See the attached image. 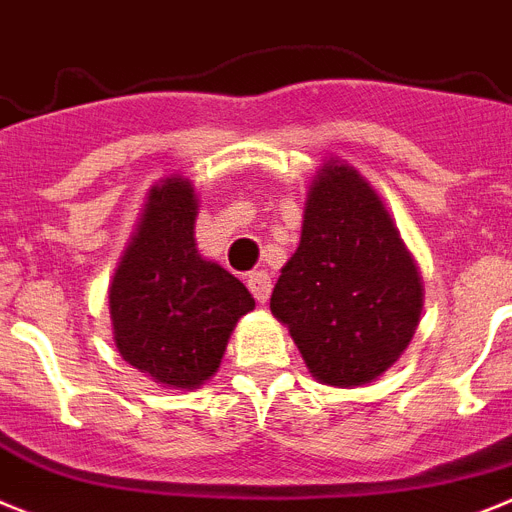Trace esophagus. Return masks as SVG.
Masks as SVG:
<instances>
[{"label": "esophagus", "mask_w": 512, "mask_h": 512, "mask_svg": "<svg viewBox=\"0 0 512 512\" xmlns=\"http://www.w3.org/2000/svg\"><path fill=\"white\" fill-rule=\"evenodd\" d=\"M246 285L248 290H251V295L259 303H266L269 300V295H272V277L266 272H251L246 277Z\"/></svg>", "instance_id": "esophagus-1"}]
</instances>
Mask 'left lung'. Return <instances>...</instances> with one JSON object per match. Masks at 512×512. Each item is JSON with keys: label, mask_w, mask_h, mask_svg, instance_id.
I'll use <instances>...</instances> for the list:
<instances>
[{"label": "left lung", "mask_w": 512, "mask_h": 512, "mask_svg": "<svg viewBox=\"0 0 512 512\" xmlns=\"http://www.w3.org/2000/svg\"><path fill=\"white\" fill-rule=\"evenodd\" d=\"M313 378L365 386L412 342L422 277L370 183L329 160L308 191L298 251L269 303Z\"/></svg>", "instance_id": "left-lung-1"}]
</instances>
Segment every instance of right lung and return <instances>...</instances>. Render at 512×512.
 Here are the masks:
<instances>
[{
    "mask_svg": "<svg viewBox=\"0 0 512 512\" xmlns=\"http://www.w3.org/2000/svg\"><path fill=\"white\" fill-rule=\"evenodd\" d=\"M194 222L189 178L152 186L108 290L121 357L173 388L209 381L238 318L256 305L240 279L199 256Z\"/></svg>",
    "mask_w": 512,
    "mask_h": 512,
    "instance_id": "obj_1",
    "label": "right lung"
}]
</instances>
